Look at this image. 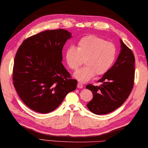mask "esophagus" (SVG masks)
<instances>
[{
    "label": "esophagus",
    "mask_w": 148,
    "mask_h": 148,
    "mask_svg": "<svg viewBox=\"0 0 148 148\" xmlns=\"http://www.w3.org/2000/svg\"><path fill=\"white\" fill-rule=\"evenodd\" d=\"M77 88H82L83 87V85L81 83H77Z\"/></svg>",
    "instance_id": "esophagus-1"
}]
</instances>
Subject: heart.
I'll return each mask as SVG.
<instances>
[{
  "mask_svg": "<svg viewBox=\"0 0 148 148\" xmlns=\"http://www.w3.org/2000/svg\"><path fill=\"white\" fill-rule=\"evenodd\" d=\"M116 46L111 42L94 35L81 38L77 47L70 46L66 50L65 59L69 67L76 71L85 59V67L74 74L81 83H85L95 76L106 73L111 68L116 57Z\"/></svg>",
  "mask_w": 148,
  "mask_h": 148,
  "instance_id": "heart-1",
  "label": "heart"
}]
</instances>
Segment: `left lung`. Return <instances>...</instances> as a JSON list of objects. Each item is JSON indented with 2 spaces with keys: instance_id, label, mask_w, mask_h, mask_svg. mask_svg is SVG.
Segmentation results:
<instances>
[{
  "instance_id": "1",
  "label": "left lung",
  "mask_w": 148,
  "mask_h": 148,
  "mask_svg": "<svg viewBox=\"0 0 148 148\" xmlns=\"http://www.w3.org/2000/svg\"><path fill=\"white\" fill-rule=\"evenodd\" d=\"M121 50L114 64L98 82L101 86L88 84L93 99L87 108L95 114H106L119 108L133 88L135 76V57L132 50L120 39Z\"/></svg>"
}]
</instances>
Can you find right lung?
Listing matches in <instances>:
<instances>
[{"label": "right lung", "mask_w": 148, "mask_h": 148, "mask_svg": "<svg viewBox=\"0 0 148 148\" xmlns=\"http://www.w3.org/2000/svg\"><path fill=\"white\" fill-rule=\"evenodd\" d=\"M71 33L64 29L46 30L22 42L15 56L12 81L25 104L33 111L48 113L76 88L62 64V49Z\"/></svg>", "instance_id": "1"}]
</instances>
